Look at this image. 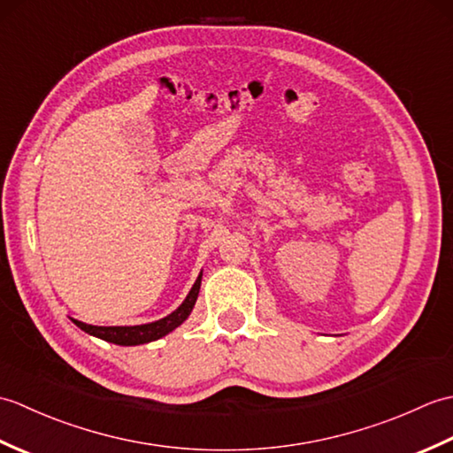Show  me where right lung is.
Returning a JSON list of instances; mask_svg holds the SVG:
<instances>
[{"label": "right lung", "mask_w": 453, "mask_h": 453, "mask_svg": "<svg viewBox=\"0 0 453 453\" xmlns=\"http://www.w3.org/2000/svg\"><path fill=\"white\" fill-rule=\"evenodd\" d=\"M200 282H202V274L196 278L195 286L190 288V292L185 297V302H182L175 311L169 313L167 317H163V319H159V321L146 323V325H134V326H95V325L81 323L78 319H72V321L78 325L81 331L97 336V339L112 342V344L136 346V344L157 341V339H161V336H165L171 331H175L177 326L190 315L192 307H195V303H196L198 292H200Z\"/></svg>", "instance_id": "1"}]
</instances>
